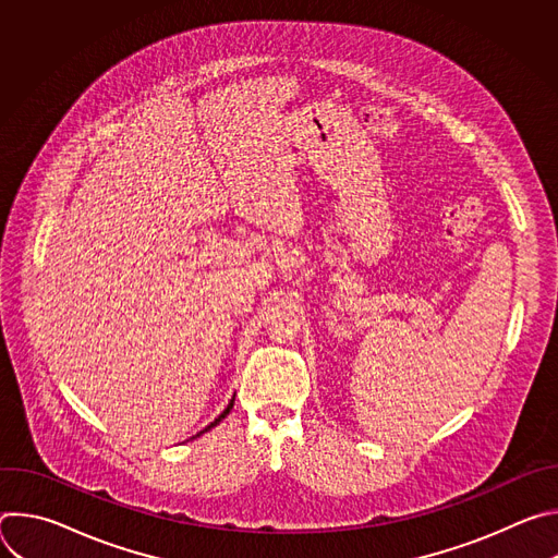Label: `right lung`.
I'll use <instances>...</instances> for the list:
<instances>
[{
    "label": "right lung",
    "mask_w": 558,
    "mask_h": 558,
    "mask_svg": "<svg viewBox=\"0 0 558 558\" xmlns=\"http://www.w3.org/2000/svg\"><path fill=\"white\" fill-rule=\"evenodd\" d=\"M233 397H235V395H233ZM233 397H231V402H229V404H227V409H225V411H222V413H220V415H218V417H216V420H214V422H211V424H209V426H205V430H201V433H207V430H209V428H214V426H216V424H218V422H222V420H225V417H227V415H229V411H231V409H233ZM201 433H198V435H201ZM198 435H196V437H198Z\"/></svg>",
    "instance_id": "right-lung-1"
}]
</instances>
